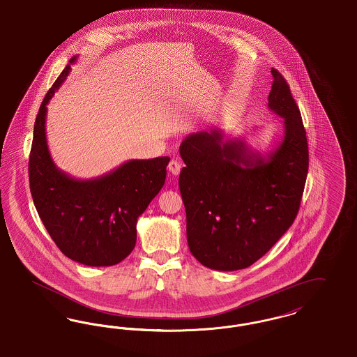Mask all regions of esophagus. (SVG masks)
I'll list each match as a JSON object with an SVG mask.
<instances>
[{
	"instance_id": "esophagus-1",
	"label": "esophagus",
	"mask_w": 357,
	"mask_h": 357,
	"mask_svg": "<svg viewBox=\"0 0 357 357\" xmlns=\"http://www.w3.org/2000/svg\"><path fill=\"white\" fill-rule=\"evenodd\" d=\"M168 168H169V171H171L172 174H174V176H177L180 171H181V162L178 161V160H172L171 162H169V165H168Z\"/></svg>"
}]
</instances>
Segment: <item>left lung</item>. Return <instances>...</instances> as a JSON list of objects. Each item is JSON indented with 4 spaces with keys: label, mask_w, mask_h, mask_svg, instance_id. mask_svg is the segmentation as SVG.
Listing matches in <instances>:
<instances>
[{
    "label": "left lung",
    "mask_w": 357,
    "mask_h": 357,
    "mask_svg": "<svg viewBox=\"0 0 357 357\" xmlns=\"http://www.w3.org/2000/svg\"><path fill=\"white\" fill-rule=\"evenodd\" d=\"M268 107L284 119V139L268 155L218 129L189 135L178 186L190 253L216 271L248 268L294 224L310 155L307 133L289 85L272 68Z\"/></svg>",
    "instance_id": "obj_1"
}]
</instances>
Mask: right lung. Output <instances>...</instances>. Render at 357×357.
I'll return each mask as SVG.
<instances>
[{
    "label": "right lung",
    "instance_id": "1",
    "mask_svg": "<svg viewBox=\"0 0 357 357\" xmlns=\"http://www.w3.org/2000/svg\"><path fill=\"white\" fill-rule=\"evenodd\" d=\"M75 61L76 57L69 63ZM69 72L66 65L36 117L29 155L31 197L66 257L89 266H109L123 261L135 248L137 218L164 185L171 158L129 160L92 180H76L60 171L47 149V105Z\"/></svg>",
    "mask_w": 357,
    "mask_h": 357
}]
</instances>
